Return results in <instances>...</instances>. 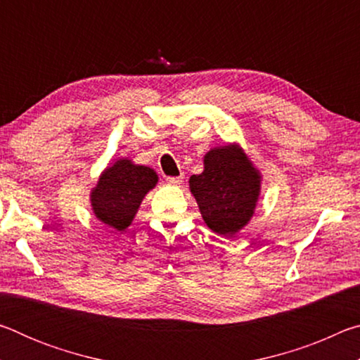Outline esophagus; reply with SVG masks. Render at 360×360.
Listing matches in <instances>:
<instances>
[{"mask_svg":"<svg viewBox=\"0 0 360 360\" xmlns=\"http://www.w3.org/2000/svg\"><path fill=\"white\" fill-rule=\"evenodd\" d=\"M182 181H184V174L168 176V178H167V182H168V184H172V186H179V184H182Z\"/></svg>","mask_w":360,"mask_h":360,"instance_id":"1","label":"esophagus"}]
</instances>
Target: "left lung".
Returning <instances> with one entry per match:
<instances>
[{
  "instance_id": "left-lung-1",
  "label": "left lung",
  "mask_w": 360,
  "mask_h": 360,
  "mask_svg": "<svg viewBox=\"0 0 360 360\" xmlns=\"http://www.w3.org/2000/svg\"><path fill=\"white\" fill-rule=\"evenodd\" d=\"M191 192L208 227L233 236L252 217L260 193V174L238 146L211 149L202 174L188 179Z\"/></svg>"
}]
</instances>
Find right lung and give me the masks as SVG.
<instances>
[{"label": "right lung", "mask_w": 360, "mask_h": 360, "mask_svg": "<svg viewBox=\"0 0 360 360\" xmlns=\"http://www.w3.org/2000/svg\"><path fill=\"white\" fill-rule=\"evenodd\" d=\"M152 168L135 165L120 158L105 169L92 191V210L101 222L115 230H125L131 224L144 195L157 184Z\"/></svg>", "instance_id": "right-lung-1"}]
</instances>
